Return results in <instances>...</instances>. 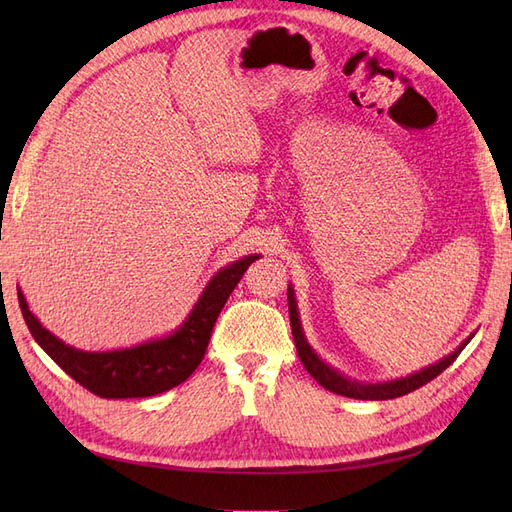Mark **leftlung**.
<instances>
[{
  "mask_svg": "<svg viewBox=\"0 0 512 512\" xmlns=\"http://www.w3.org/2000/svg\"><path fill=\"white\" fill-rule=\"evenodd\" d=\"M288 314H290V327H292L294 344H297L299 359H301L303 367L309 371V374H312V378L331 393H337L342 397H350V399H363V401L395 399V397L408 395L416 389H421L423 384H427L429 380H433L438 374H442V371L457 359L459 352L466 348L470 339L474 337V333H472L468 339H463V342L451 354H446L444 359H440L438 363H433V365H427L423 369H418V371H412V374H408V376H401V378H395V380H382V382H363V380H356V378H350V376L342 374V371H337L327 361H322V356L312 348V344L307 342L292 284H288Z\"/></svg>",
  "mask_w": 512,
  "mask_h": 512,
  "instance_id": "8db88e82",
  "label": "left lung"
}]
</instances>
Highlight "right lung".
<instances>
[{
  "instance_id": "add662e5",
  "label": "right lung",
  "mask_w": 512,
  "mask_h": 512,
  "mask_svg": "<svg viewBox=\"0 0 512 512\" xmlns=\"http://www.w3.org/2000/svg\"><path fill=\"white\" fill-rule=\"evenodd\" d=\"M258 258V254H250L222 267L207 282L190 314L175 331L130 348H74L42 327L19 286L17 294L29 333L70 378L83 384L87 391L106 399L151 397L170 391L192 376V371L203 361L213 324L230 292L235 290L247 267Z\"/></svg>"
}]
</instances>
